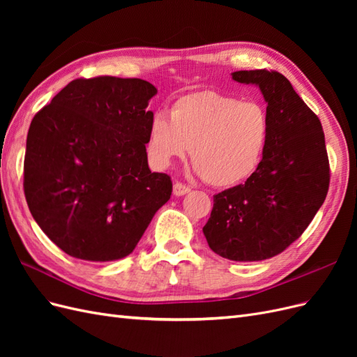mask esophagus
<instances>
[{
  "mask_svg": "<svg viewBox=\"0 0 357 357\" xmlns=\"http://www.w3.org/2000/svg\"><path fill=\"white\" fill-rule=\"evenodd\" d=\"M190 192V188L186 186L185 183L181 181H176L174 186H172V193H174L176 197H181V195H186V193Z\"/></svg>",
  "mask_w": 357,
  "mask_h": 357,
  "instance_id": "1",
  "label": "esophagus"
}]
</instances>
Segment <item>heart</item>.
<instances>
[{
	"mask_svg": "<svg viewBox=\"0 0 357 357\" xmlns=\"http://www.w3.org/2000/svg\"><path fill=\"white\" fill-rule=\"evenodd\" d=\"M271 122L262 104L218 91L181 95L171 114L159 110L149 126V153L159 165L186 156L214 188H232L255 174Z\"/></svg>",
	"mask_w": 357,
	"mask_h": 357,
	"instance_id": "obj_1",
	"label": "heart"
}]
</instances>
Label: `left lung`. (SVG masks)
<instances>
[{"label": "left lung", "mask_w": 357, "mask_h": 357, "mask_svg": "<svg viewBox=\"0 0 357 357\" xmlns=\"http://www.w3.org/2000/svg\"><path fill=\"white\" fill-rule=\"evenodd\" d=\"M232 79L259 86L271 132L255 174L213 197L202 232L214 253L255 262L282 253L307 229L328 195L329 159L319 117L283 74L235 71Z\"/></svg>", "instance_id": "8db88e82"}]
</instances>
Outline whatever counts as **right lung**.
Returning <instances> with one entry per match:
<instances>
[{"instance_id": "right-lung-1", "label": "right lung", "mask_w": 357, "mask_h": 357, "mask_svg": "<svg viewBox=\"0 0 357 357\" xmlns=\"http://www.w3.org/2000/svg\"><path fill=\"white\" fill-rule=\"evenodd\" d=\"M156 92L142 79H77L32 119L25 198L67 255L91 262L128 256L169 199L171 177L147 164V105Z\"/></svg>"}]
</instances>
